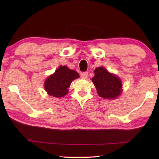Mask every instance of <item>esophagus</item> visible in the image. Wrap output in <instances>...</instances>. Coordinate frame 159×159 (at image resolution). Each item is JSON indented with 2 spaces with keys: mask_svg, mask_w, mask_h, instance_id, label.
I'll return each instance as SVG.
<instances>
[{
  "mask_svg": "<svg viewBox=\"0 0 159 159\" xmlns=\"http://www.w3.org/2000/svg\"><path fill=\"white\" fill-rule=\"evenodd\" d=\"M88 72H83V73L81 74V77L83 79H86L88 78Z\"/></svg>",
  "mask_w": 159,
  "mask_h": 159,
  "instance_id": "obj_1",
  "label": "esophagus"
}]
</instances>
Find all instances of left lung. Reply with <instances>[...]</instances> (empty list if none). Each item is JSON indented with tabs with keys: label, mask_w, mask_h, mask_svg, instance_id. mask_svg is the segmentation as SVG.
I'll use <instances>...</instances> for the list:
<instances>
[{
	"label": "left lung",
	"mask_w": 159,
	"mask_h": 159,
	"mask_svg": "<svg viewBox=\"0 0 159 159\" xmlns=\"http://www.w3.org/2000/svg\"><path fill=\"white\" fill-rule=\"evenodd\" d=\"M92 81L95 85L99 97L104 99H114L122 92V83L120 78L109 73L104 67H98L95 71Z\"/></svg>",
	"instance_id": "obj_1"
}]
</instances>
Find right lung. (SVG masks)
Wrapping results in <instances>:
<instances>
[{"label":"right lung","mask_w":159,"mask_h":159,"mask_svg":"<svg viewBox=\"0 0 159 159\" xmlns=\"http://www.w3.org/2000/svg\"><path fill=\"white\" fill-rule=\"evenodd\" d=\"M79 77V74L76 71L69 69L66 66H60L45 80V90L50 96L62 98L68 93L71 83Z\"/></svg>","instance_id":"add662e5"}]
</instances>
